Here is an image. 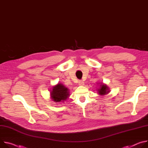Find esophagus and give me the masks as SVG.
<instances>
[{"label":"esophagus","instance_id":"esophagus-1","mask_svg":"<svg viewBox=\"0 0 148 148\" xmlns=\"http://www.w3.org/2000/svg\"><path fill=\"white\" fill-rule=\"evenodd\" d=\"M78 84H79V86H84V85H85V84H84V81H82V80H79Z\"/></svg>","mask_w":148,"mask_h":148}]
</instances>
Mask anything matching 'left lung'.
I'll use <instances>...</instances> for the list:
<instances>
[{
  "label": "left lung",
  "instance_id": "1",
  "mask_svg": "<svg viewBox=\"0 0 148 148\" xmlns=\"http://www.w3.org/2000/svg\"><path fill=\"white\" fill-rule=\"evenodd\" d=\"M101 83L100 84H99V88L97 89V93H98V95L103 96H105L106 95L108 94L110 92V90L109 89V88L108 87V86H107L106 84H103V82H101Z\"/></svg>",
  "mask_w": 148,
  "mask_h": 148
}]
</instances>
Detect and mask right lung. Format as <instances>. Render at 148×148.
I'll return each instance as SVG.
<instances>
[{
  "mask_svg": "<svg viewBox=\"0 0 148 148\" xmlns=\"http://www.w3.org/2000/svg\"><path fill=\"white\" fill-rule=\"evenodd\" d=\"M50 91L51 99L55 103H63L70 96L69 89L61 83L53 86Z\"/></svg>",
  "mask_w": 148,
  "mask_h": 148,
  "instance_id": "1",
  "label": "right lung"
}]
</instances>
